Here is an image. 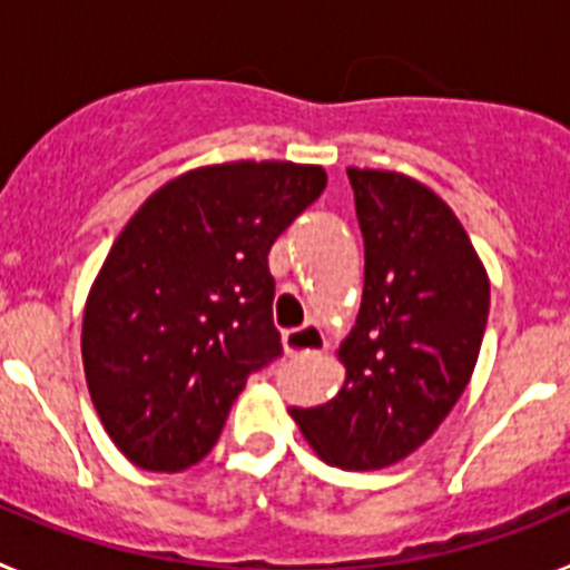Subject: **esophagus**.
Here are the masks:
<instances>
[{
  "label": "esophagus",
  "mask_w": 570,
  "mask_h": 570,
  "mask_svg": "<svg viewBox=\"0 0 570 570\" xmlns=\"http://www.w3.org/2000/svg\"><path fill=\"white\" fill-rule=\"evenodd\" d=\"M282 345L291 356H311L322 354L328 347V340L316 325H302V328H291L282 334Z\"/></svg>",
  "instance_id": "1"
}]
</instances>
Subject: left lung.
Masks as SVG:
<instances>
[{
    "label": "left lung",
    "mask_w": 570,
    "mask_h": 570,
    "mask_svg": "<svg viewBox=\"0 0 570 570\" xmlns=\"http://www.w3.org/2000/svg\"><path fill=\"white\" fill-rule=\"evenodd\" d=\"M365 236V288L336 360L334 400L291 407L314 454L376 471L431 440L471 382L491 282L456 214L400 170L347 168Z\"/></svg>",
    "instance_id": "left-lung-1"
}]
</instances>
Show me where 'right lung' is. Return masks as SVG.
<instances>
[{
	"label": "right lung",
	"instance_id": "right-lung-1",
	"mask_svg": "<svg viewBox=\"0 0 570 570\" xmlns=\"http://www.w3.org/2000/svg\"><path fill=\"white\" fill-rule=\"evenodd\" d=\"M328 185L322 165H203L154 190L90 285L85 382L134 465L185 471L219 440L230 402L282 354L268 250Z\"/></svg>",
	"mask_w": 570,
	"mask_h": 570
}]
</instances>
